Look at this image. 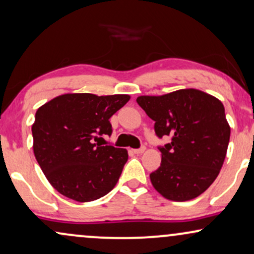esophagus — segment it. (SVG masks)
<instances>
[{"label":"esophagus","instance_id":"1","mask_svg":"<svg viewBox=\"0 0 254 254\" xmlns=\"http://www.w3.org/2000/svg\"><path fill=\"white\" fill-rule=\"evenodd\" d=\"M145 149H146V147L145 146H140L139 147V149H133L132 151H133V152L134 153H137V155H139V153H143L144 152V151H145Z\"/></svg>","mask_w":254,"mask_h":254}]
</instances>
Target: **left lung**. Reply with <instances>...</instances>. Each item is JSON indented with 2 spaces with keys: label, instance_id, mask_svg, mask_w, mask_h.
I'll return each mask as SVG.
<instances>
[{
  "label": "left lung",
  "instance_id": "8db88e82",
  "mask_svg": "<svg viewBox=\"0 0 254 254\" xmlns=\"http://www.w3.org/2000/svg\"><path fill=\"white\" fill-rule=\"evenodd\" d=\"M137 103L155 121L160 166L150 175L153 188L173 201L198 197L214 182L225 160L231 129L219 99L197 89L139 96Z\"/></svg>",
  "mask_w": 254,
  "mask_h": 254
}]
</instances>
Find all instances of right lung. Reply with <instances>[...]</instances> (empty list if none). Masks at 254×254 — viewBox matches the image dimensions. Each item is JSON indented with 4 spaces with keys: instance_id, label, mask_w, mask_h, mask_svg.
I'll return each mask as SVG.
<instances>
[{
    "instance_id": "1",
    "label": "right lung",
    "mask_w": 254,
    "mask_h": 254,
    "mask_svg": "<svg viewBox=\"0 0 254 254\" xmlns=\"http://www.w3.org/2000/svg\"><path fill=\"white\" fill-rule=\"evenodd\" d=\"M129 95H61L38 108L33 124L34 153L53 188L76 201H92L117 184L127 151L103 145L110 117Z\"/></svg>"
}]
</instances>
